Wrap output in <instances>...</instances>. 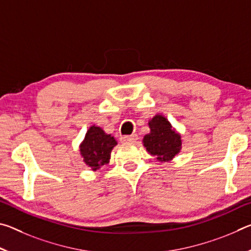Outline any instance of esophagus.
<instances>
[{"label": "esophagus", "mask_w": 251, "mask_h": 251, "mask_svg": "<svg viewBox=\"0 0 251 251\" xmlns=\"http://www.w3.org/2000/svg\"><path fill=\"white\" fill-rule=\"evenodd\" d=\"M138 137L137 135L136 134H133V135H129V136H122L121 137V141L123 143H135L136 141H137Z\"/></svg>", "instance_id": "34e87169"}]
</instances>
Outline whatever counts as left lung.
<instances>
[{
    "mask_svg": "<svg viewBox=\"0 0 251 251\" xmlns=\"http://www.w3.org/2000/svg\"><path fill=\"white\" fill-rule=\"evenodd\" d=\"M151 133L144 136L143 143L151 155L159 161H169L181 150V136L173 128L163 115H155L148 122Z\"/></svg>",
    "mask_w": 251,
    "mask_h": 251,
    "instance_id": "1",
    "label": "left lung"
}]
</instances>
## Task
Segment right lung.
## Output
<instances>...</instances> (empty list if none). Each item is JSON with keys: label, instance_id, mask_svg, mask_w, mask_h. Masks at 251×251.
Returning <instances> with one entry per match:
<instances>
[{"label": "right lung", "instance_id": "add662e5", "mask_svg": "<svg viewBox=\"0 0 251 251\" xmlns=\"http://www.w3.org/2000/svg\"><path fill=\"white\" fill-rule=\"evenodd\" d=\"M116 145V139L112 135L106 134L100 127L93 125L85 135L79 146V151L84 163L92 171H97L109 163L110 152Z\"/></svg>", "mask_w": 251, "mask_h": 251}]
</instances>
